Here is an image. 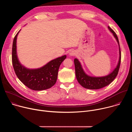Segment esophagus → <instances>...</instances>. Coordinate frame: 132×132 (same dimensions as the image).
<instances>
[{"label": "esophagus", "instance_id": "34e87169", "mask_svg": "<svg viewBox=\"0 0 132 132\" xmlns=\"http://www.w3.org/2000/svg\"><path fill=\"white\" fill-rule=\"evenodd\" d=\"M75 55V52L74 51H71L70 53H69V55L70 56H73Z\"/></svg>", "mask_w": 132, "mask_h": 132}]
</instances>
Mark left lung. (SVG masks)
<instances>
[{"label": "left lung", "instance_id": "left-lung-1", "mask_svg": "<svg viewBox=\"0 0 132 132\" xmlns=\"http://www.w3.org/2000/svg\"><path fill=\"white\" fill-rule=\"evenodd\" d=\"M110 31L113 33L115 38L116 39L119 45V52H120V57L119 61L117 67L111 73L107 76L100 77H91L85 73L83 69L82 68L81 65L77 59H75L74 64L75 67V73H76V78L78 82L84 88L89 89H98L104 87L110 84H111L114 79L116 78L118 74L119 70L121 59V53L119 41L116 32L113 30L110 27H108Z\"/></svg>", "mask_w": 132, "mask_h": 132}]
</instances>
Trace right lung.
I'll return each mask as SVG.
<instances>
[{
  "mask_svg": "<svg viewBox=\"0 0 132 132\" xmlns=\"http://www.w3.org/2000/svg\"><path fill=\"white\" fill-rule=\"evenodd\" d=\"M19 31L14 36L12 49V63L16 76L25 86L33 90L40 91L51 88L57 80L59 67L66 58V55L50 61L40 68H26L20 63L16 55V37Z\"/></svg>",
  "mask_w": 132,
  "mask_h": 132,
  "instance_id": "1",
  "label": "right lung"
}]
</instances>
